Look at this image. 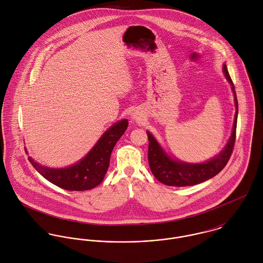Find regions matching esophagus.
Wrapping results in <instances>:
<instances>
[{
  "instance_id": "34e87169",
  "label": "esophagus",
  "mask_w": 263,
  "mask_h": 263,
  "mask_svg": "<svg viewBox=\"0 0 263 263\" xmlns=\"http://www.w3.org/2000/svg\"><path fill=\"white\" fill-rule=\"evenodd\" d=\"M133 117H134V118H135V119H136V120H137V119H138V118H139V117H138V115H137V114H134V115H133Z\"/></svg>"
}]
</instances>
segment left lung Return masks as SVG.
<instances>
[{
    "mask_svg": "<svg viewBox=\"0 0 263 263\" xmlns=\"http://www.w3.org/2000/svg\"><path fill=\"white\" fill-rule=\"evenodd\" d=\"M226 78L232 85L233 92L235 94V104L238 109V101L235 93V87L233 81L228 73L227 67H223ZM237 116L238 110L235 114V120L233 125L232 136L227 144L225 149L221 152L214 159L201 163V164H189L180 161H175L171 159L157 143L155 138L148 132L149 139V150L148 160L151 171L154 176L162 183L169 186H189L201 183L210 178H213L218 173H220L229 161L236 141V127H237Z\"/></svg>",
    "mask_w": 263,
    "mask_h": 263,
    "instance_id": "obj_1",
    "label": "left lung"
}]
</instances>
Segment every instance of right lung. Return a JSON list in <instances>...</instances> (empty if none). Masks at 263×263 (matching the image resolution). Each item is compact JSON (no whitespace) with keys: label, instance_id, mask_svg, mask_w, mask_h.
Returning <instances> with one entry per match:
<instances>
[{"label":"right lung","instance_id":"1","mask_svg":"<svg viewBox=\"0 0 263 263\" xmlns=\"http://www.w3.org/2000/svg\"><path fill=\"white\" fill-rule=\"evenodd\" d=\"M128 125L126 119L115 123L100 138L94 148L79 163L68 168L52 169L39 165L31 157L29 162L46 180L66 190L82 191L99 185L109 167L110 155Z\"/></svg>","mask_w":263,"mask_h":263}]
</instances>
